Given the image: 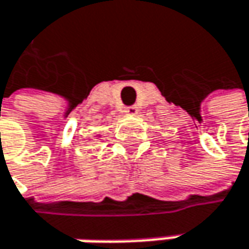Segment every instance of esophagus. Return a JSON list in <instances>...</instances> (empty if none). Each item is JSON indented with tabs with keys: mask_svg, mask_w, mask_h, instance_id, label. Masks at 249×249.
I'll return each instance as SVG.
<instances>
[{
	"mask_svg": "<svg viewBox=\"0 0 249 249\" xmlns=\"http://www.w3.org/2000/svg\"><path fill=\"white\" fill-rule=\"evenodd\" d=\"M124 111L127 114H136L138 113V107L136 106H127V107H124Z\"/></svg>",
	"mask_w": 249,
	"mask_h": 249,
	"instance_id": "esophagus-1",
	"label": "esophagus"
}]
</instances>
